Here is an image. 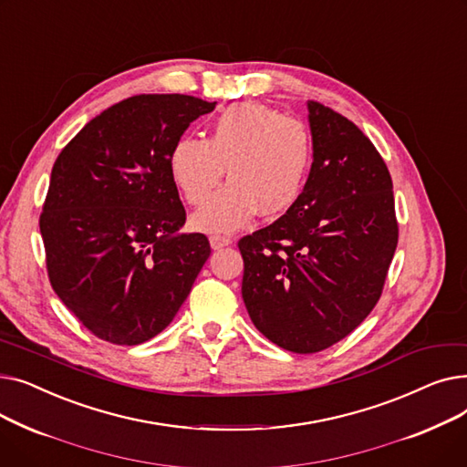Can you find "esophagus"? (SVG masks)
<instances>
[{
	"label": "esophagus",
	"mask_w": 467,
	"mask_h": 467,
	"mask_svg": "<svg viewBox=\"0 0 467 467\" xmlns=\"http://www.w3.org/2000/svg\"><path fill=\"white\" fill-rule=\"evenodd\" d=\"M229 244H233V238H231V236H223V234H212V236H210V246H212L213 250L225 248V246H229Z\"/></svg>",
	"instance_id": "34e87169"
}]
</instances>
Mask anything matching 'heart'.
<instances>
[{
    "instance_id": "obj_1",
    "label": "heart",
    "mask_w": 467,
    "mask_h": 467,
    "mask_svg": "<svg viewBox=\"0 0 467 467\" xmlns=\"http://www.w3.org/2000/svg\"><path fill=\"white\" fill-rule=\"evenodd\" d=\"M312 134L297 117L255 102L221 111L206 138L183 136L168 157L171 182L201 206L223 177L232 182L191 219L204 233H231L259 212L276 217L299 201L312 166Z\"/></svg>"
}]
</instances>
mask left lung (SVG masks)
I'll return each mask as SVG.
<instances>
[{"mask_svg":"<svg viewBox=\"0 0 467 467\" xmlns=\"http://www.w3.org/2000/svg\"><path fill=\"white\" fill-rule=\"evenodd\" d=\"M308 122L314 161L299 201L238 242L254 326L296 354L333 347L369 316L400 234L394 185L371 140L314 100Z\"/></svg>","mask_w":467,"mask_h":467,"instance_id":"1","label":"left lung"}]
</instances>
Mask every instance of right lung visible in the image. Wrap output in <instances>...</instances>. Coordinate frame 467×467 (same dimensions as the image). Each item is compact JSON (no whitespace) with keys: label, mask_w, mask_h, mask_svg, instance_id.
I'll use <instances>...</instances> for the list:
<instances>
[{"label":"right lung","mask_w":467,"mask_h":467,"mask_svg":"<svg viewBox=\"0 0 467 467\" xmlns=\"http://www.w3.org/2000/svg\"><path fill=\"white\" fill-rule=\"evenodd\" d=\"M215 102L138 94L78 132L55 161L39 217L60 301L98 338L134 347L178 314L210 257L201 233L178 234L185 208L168 157Z\"/></svg>","instance_id":"1"}]
</instances>
